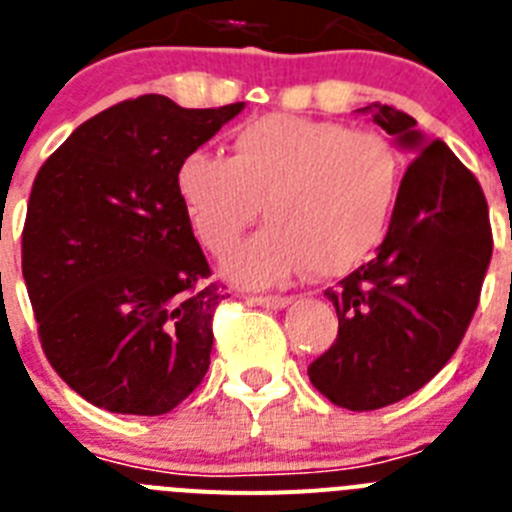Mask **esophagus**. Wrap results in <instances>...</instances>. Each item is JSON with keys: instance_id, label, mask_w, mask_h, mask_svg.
I'll use <instances>...</instances> for the list:
<instances>
[{"instance_id": "1", "label": "esophagus", "mask_w": 512, "mask_h": 512, "mask_svg": "<svg viewBox=\"0 0 512 512\" xmlns=\"http://www.w3.org/2000/svg\"><path fill=\"white\" fill-rule=\"evenodd\" d=\"M288 296H250V304L262 306V309H283L288 304Z\"/></svg>"}]
</instances>
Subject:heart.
Here are the masks:
<instances>
[{"label":"heart","instance_id":"1","mask_svg":"<svg viewBox=\"0 0 512 512\" xmlns=\"http://www.w3.org/2000/svg\"><path fill=\"white\" fill-rule=\"evenodd\" d=\"M402 157L376 131L270 113L231 136V157L193 149L175 170V190L195 237L229 252L262 211L270 224L226 260L247 286H273L309 268L335 278L384 239L402 190Z\"/></svg>","mask_w":512,"mask_h":512}]
</instances>
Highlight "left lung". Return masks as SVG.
<instances>
[{"mask_svg":"<svg viewBox=\"0 0 512 512\" xmlns=\"http://www.w3.org/2000/svg\"><path fill=\"white\" fill-rule=\"evenodd\" d=\"M361 110L417 157L379 255L324 291L340 324L309 379L337 407L371 412L410 397L451 361L477 311L492 226L482 185L441 139H425L391 105Z\"/></svg>","mask_w":512,"mask_h":512,"instance_id":"obj_1","label":"left lung"}]
</instances>
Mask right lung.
I'll return each mask as SVG.
<instances>
[{"label":"right lung","instance_id":"add662e5","mask_svg":"<svg viewBox=\"0 0 512 512\" xmlns=\"http://www.w3.org/2000/svg\"><path fill=\"white\" fill-rule=\"evenodd\" d=\"M242 108L123 100L35 175L22 278L48 363L95 407L164 415L206 376L226 293L211 281L175 170Z\"/></svg>","mask_w":512,"mask_h":512}]
</instances>
